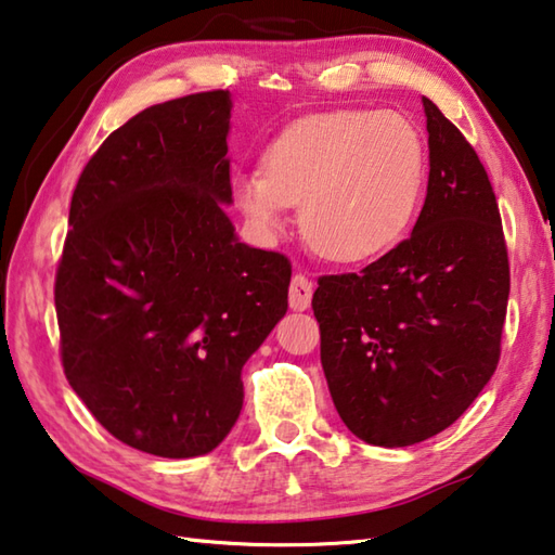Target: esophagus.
Instances as JSON below:
<instances>
[{
	"label": "esophagus",
	"instance_id": "obj_1",
	"mask_svg": "<svg viewBox=\"0 0 555 555\" xmlns=\"http://www.w3.org/2000/svg\"><path fill=\"white\" fill-rule=\"evenodd\" d=\"M310 300H312V284L304 274H296L294 281H291V291H288L291 310H308Z\"/></svg>",
	"mask_w": 555,
	"mask_h": 555
}]
</instances>
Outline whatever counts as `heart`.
<instances>
[{
  "label": "heart",
  "mask_w": 555,
  "mask_h": 555,
  "mask_svg": "<svg viewBox=\"0 0 555 555\" xmlns=\"http://www.w3.org/2000/svg\"><path fill=\"white\" fill-rule=\"evenodd\" d=\"M264 169H245L233 198L264 243L300 206V233L330 261H364L396 247L427 181V143L396 111L341 108L300 118L271 140Z\"/></svg>",
  "instance_id": "b5f03b06"
}]
</instances>
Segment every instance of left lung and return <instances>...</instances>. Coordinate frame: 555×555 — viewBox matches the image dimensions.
Listing matches in <instances>:
<instances>
[{"label":"left lung","instance_id":"8db88e82","mask_svg":"<svg viewBox=\"0 0 555 555\" xmlns=\"http://www.w3.org/2000/svg\"><path fill=\"white\" fill-rule=\"evenodd\" d=\"M427 198L412 235L359 274L320 276L312 310L339 417L374 447L439 435L495 374L509 261L486 167L422 96Z\"/></svg>","mask_w":555,"mask_h":555}]
</instances>
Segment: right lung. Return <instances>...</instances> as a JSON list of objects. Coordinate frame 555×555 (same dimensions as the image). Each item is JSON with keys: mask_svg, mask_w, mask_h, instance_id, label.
<instances>
[{"mask_svg": "<svg viewBox=\"0 0 555 555\" xmlns=\"http://www.w3.org/2000/svg\"><path fill=\"white\" fill-rule=\"evenodd\" d=\"M225 89L140 111L89 159L55 276L69 386L118 441L204 456L243 410V366L286 315L291 261L240 243Z\"/></svg>", "mask_w": 555, "mask_h": 555, "instance_id": "right-lung-1", "label": "right lung"}]
</instances>
